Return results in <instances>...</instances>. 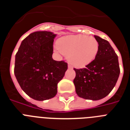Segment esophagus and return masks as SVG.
<instances>
[{
  "label": "esophagus",
  "mask_w": 130,
  "mask_h": 130,
  "mask_svg": "<svg viewBox=\"0 0 130 130\" xmlns=\"http://www.w3.org/2000/svg\"><path fill=\"white\" fill-rule=\"evenodd\" d=\"M68 68L70 69H72L73 67H72V66H71V65H68Z\"/></svg>",
  "instance_id": "obj_1"
}]
</instances>
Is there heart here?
I'll return each instance as SVG.
<instances>
[{
    "label": "heart",
    "instance_id": "heart-1",
    "mask_svg": "<svg viewBox=\"0 0 130 130\" xmlns=\"http://www.w3.org/2000/svg\"><path fill=\"white\" fill-rule=\"evenodd\" d=\"M55 48L57 52L68 56L74 67L82 68L95 59L99 51V43L93 37L71 35L60 39Z\"/></svg>",
    "mask_w": 130,
    "mask_h": 130
}]
</instances>
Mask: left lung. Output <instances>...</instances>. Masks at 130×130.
<instances>
[{"instance_id":"left-lung-1","label":"left lung","mask_w":130,"mask_h":130,"mask_svg":"<svg viewBox=\"0 0 130 130\" xmlns=\"http://www.w3.org/2000/svg\"><path fill=\"white\" fill-rule=\"evenodd\" d=\"M99 43L95 59L85 68L75 69L73 80L77 95L85 100H99L111 91L120 75L117 54L106 40L94 35Z\"/></svg>"}]
</instances>
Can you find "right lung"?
Instances as JSON below:
<instances>
[{"mask_svg": "<svg viewBox=\"0 0 130 130\" xmlns=\"http://www.w3.org/2000/svg\"><path fill=\"white\" fill-rule=\"evenodd\" d=\"M53 32L37 31L22 41L15 55L14 73L19 84L29 97L49 100L57 93V84L67 69V63L52 58Z\"/></svg>", "mask_w": 130, "mask_h": 130, "instance_id": "add662e5", "label": "right lung"}]
</instances>
